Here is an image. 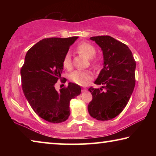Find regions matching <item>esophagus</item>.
Instances as JSON below:
<instances>
[{
    "label": "esophagus",
    "instance_id": "34e87169",
    "mask_svg": "<svg viewBox=\"0 0 156 156\" xmlns=\"http://www.w3.org/2000/svg\"><path fill=\"white\" fill-rule=\"evenodd\" d=\"M87 91V89L86 88H82V92H84Z\"/></svg>",
    "mask_w": 156,
    "mask_h": 156
}]
</instances>
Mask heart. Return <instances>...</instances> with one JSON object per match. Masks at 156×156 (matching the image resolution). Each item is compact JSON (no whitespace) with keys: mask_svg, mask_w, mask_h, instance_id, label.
I'll return each mask as SVG.
<instances>
[{"mask_svg":"<svg viewBox=\"0 0 156 156\" xmlns=\"http://www.w3.org/2000/svg\"><path fill=\"white\" fill-rule=\"evenodd\" d=\"M77 51L84 55L86 58L91 59L95 56L96 54V49L95 47L88 43H81L76 47ZM92 63L95 65H96V61H92ZM62 65L66 69H70L72 67V58H71L70 53H67L62 60ZM70 78L73 83L80 86H86L92 79L93 75L90 72L88 71L77 70L72 73L70 75Z\"/></svg>","mask_w":156,"mask_h":156,"instance_id":"b5f03b06","label":"heart"}]
</instances>
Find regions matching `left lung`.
<instances>
[{"instance_id":"1","label":"left lung","mask_w":156,"mask_h":156,"mask_svg":"<svg viewBox=\"0 0 156 156\" xmlns=\"http://www.w3.org/2000/svg\"><path fill=\"white\" fill-rule=\"evenodd\" d=\"M90 39L102 49L103 68L94 82L101 87L89 89L93 99L88 112L98 120H112L122 112L133 93L136 63L129 47L112 37L99 36Z\"/></svg>"}]
</instances>
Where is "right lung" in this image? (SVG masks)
Instances as JSON below:
<instances>
[{
    "mask_svg": "<svg viewBox=\"0 0 156 156\" xmlns=\"http://www.w3.org/2000/svg\"><path fill=\"white\" fill-rule=\"evenodd\" d=\"M78 38H44L26 54L20 69L23 93L34 112L47 122L67 120L70 100L81 93L80 87L72 83L59 91L54 86L62 78L63 58Z\"/></svg>",
    "mask_w": 156,
    "mask_h": 156,
    "instance_id": "right-lung-1",
    "label": "right lung"
}]
</instances>
